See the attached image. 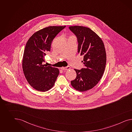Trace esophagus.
<instances>
[{"mask_svg":"<svg viewBox=\"0 0 132 132\" xmlns=\"http://www.w3.org/2000/svg\"><path fill=\"white\" fill-rule=\"evenodd\" d=\"M70 68H71L69 66H68L67 67H62V68H61V69L62 70H68L70 69Z\"/></svg>","mask_w":132,"mask_h":132,"instance_id":"esophagus-1","label":"esophagus"}]
</instances>
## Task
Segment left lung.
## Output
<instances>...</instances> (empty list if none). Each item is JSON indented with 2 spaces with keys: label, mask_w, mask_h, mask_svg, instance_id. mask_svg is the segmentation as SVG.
I'll list each match as a JSON object with an SVG mask.
<instances>
[{
  "label": "left lung",
  "mask_w": 132,
  "mask_h": 132,
  "mask_svg": "<svg viewBox=\"0 0 132 132\" xmlns=\"http://www.w3.org/2000/svg\"><path fill=\"white\" fill-rule=\"evenodd\" d=\"M69 28L78 39V53L83 56L84 68L74 70L77 77L71 81L77 90L83 92L93 88L101 80L105 70L106 54L102 39L87 27L70 26Z\"/></svg>",
  "instance_id": "obj_1"
}]
</instances>
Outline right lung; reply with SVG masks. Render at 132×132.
Masks as SVG:
<instances>
[{
    "mask_svg": "<svg viewBox=\"0 0 132 132\" xmlns=\"http://www.w3.org/2000/svg\"><path fill=\"white\" fill-rule=\"evenodd\" d=\"M64 26H49L35 32L26 43L22 69L28 82L38 91H48L54 86L59 70L44 64V56L51 50L52 42Z\"/></svg>",
    "mask_w": 132,
    "mask_h": 132,
    "instance_id": "add662e5",
    "label": "right lung"
}]
</instances>
